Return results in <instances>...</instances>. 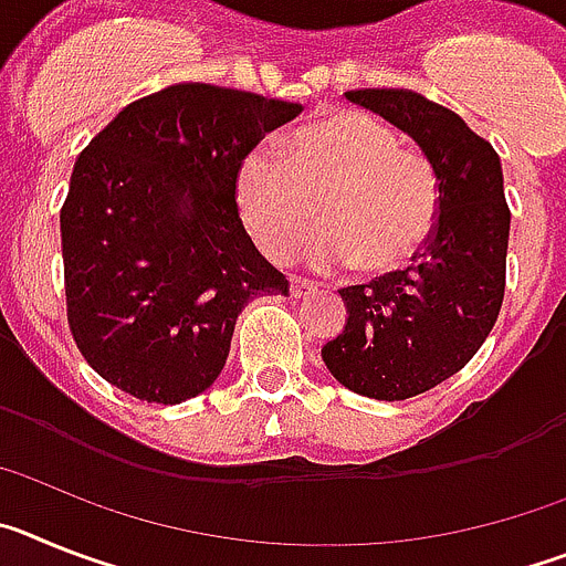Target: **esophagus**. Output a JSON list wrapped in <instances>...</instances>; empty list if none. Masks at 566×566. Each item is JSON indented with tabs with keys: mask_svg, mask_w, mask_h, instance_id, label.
<instances>
[{
	"mask_svg": "<svg viewBox=\"0 0 566 566\" xmlns=\"http://www.w3.org/2000/svg\"><path fill=\"white\" fill-rule=\"evenodd\" d=\"M289 286H292V297L294 300H306V297H312L314 294V283L312 280H303V277H289Z\"/></svg>",
	"mask_w": 566,
	"mask_h": 566,
	"instance_id": "obj_1",
	"label": "esophagus"
}]
</instances>
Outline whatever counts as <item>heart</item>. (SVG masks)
<instances>
[{"mask_svg":"<svg viewBox=\"0 0 566 566\" xmlns=\"http://www.w3.org/2000/svg\"><path fill=\"white\" fill-rule=\"evenodd\" d=\"M234 207L269 260H289L319 214L308 243L317 269L394 272L431 240L439 218L437 169L399 147L388 124L359 109H337L297 127L289 155L249 149L234 172Z\"/></svg>","mask_w":566,"mask_h":566,"instance_id":"obj_1","label":"heart"}]
</instances>
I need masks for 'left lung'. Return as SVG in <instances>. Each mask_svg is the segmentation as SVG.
<instances>
[{
    "instance_id": "obj_1",
    "label": "left lung",
    "mask_w": 566,
    "mask_h": 566,
    "mask_svg": "<svg viewBox=\"0 0 566 566\" xmlns=\"http://www.w3.org/2000/svg\"><path fill=\"white\" fill-rule=\"evenodd\" d=\"M345 98L408 133L439 178V218L408 269L339 289L348 319L323 363L359 397L411 399L462 371L504 300L510 209L496 149L453 109L413 90Z\"/></svg>"
}]
</instances>
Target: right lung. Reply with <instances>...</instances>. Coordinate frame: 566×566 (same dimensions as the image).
Wrapping results in <instances>:
<instances>
[{"mask_svg": "<svg viewBox=\"0 0 566 566\" xmlns=\"http://www.w3.org/2000/svg\"><path fill=\"white\" fill-rule=\"evenodd\" d=\"M300 104L172 84L127 104L82 149L62 207L67 323L90 368L144 402L218 379L238 314L289 294L234 207L240 158Z\"/></svg>", "mask_w": 566, "mask_h": 566, "instance_id": "obj_1", "label": "right lung"}]
</instances>
